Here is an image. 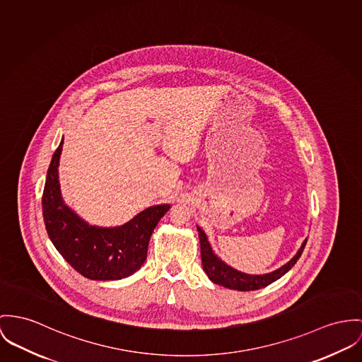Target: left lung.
I'll return each instance as SVG.
<instances>
[{
  "label": "left lung",
  "instance_id": "8db88e82",
  "mask_svg": "<svg viewBox=\"0 0 362 362\" xmlns=\"http://www.w3.org/2000/svg\"><path fill=\"white\" fill-rule=\"evenodd\" d=\"M197 230H198V237H199V244H201L202 267H204L206 276L212 282L222 285L228 289H234V291H256L260 288H266L267 285L281 279L298 262L307 243L306 240L302 244L300 250H298V253L286 264L279 267V270L269 273V274H263V276H250L245 273H240V272L228 267L227 264H224L219 257H216L214 255L205 233L199 227H197Z\"/></svg>",
  "mask_w": 362,
  "mask_h": 362
}]
</instances>
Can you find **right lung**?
I'll use <instances>...</instances> for the list:
<instances>
[{
	"label": "right lung",
	"mask_w": 362,
	"mask_h": 362,
	"mask_svg": "<svg viewBox=\"0 0 362 362\" xmlns=\"http://www.w3.org/2000/svg\"><path fill=\"white\" fill-rule=\"evenodd\" d=\"M63 140L48 168L42 193V215L47 233L63 259L85 279H121L139 270L147 257V247L160 219L170 205H157L140 212L131 222L100 228L81 221L63 204L57 167Z\"/></svg>",
	"instance_id": "right-lung-1"
}]
</instances>
